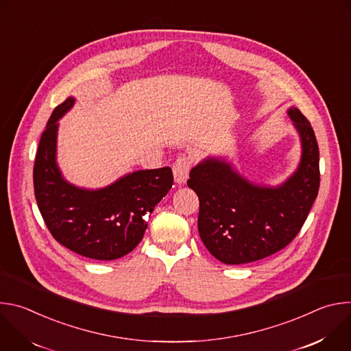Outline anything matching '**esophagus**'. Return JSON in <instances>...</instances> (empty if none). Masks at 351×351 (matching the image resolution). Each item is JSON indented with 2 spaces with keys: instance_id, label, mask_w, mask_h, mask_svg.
<instances>
[{
  "instance_id": "obj_1",
  "label": "esophagus",
  "mask_w": 351,
  "mask_h": 351,
  "mask_svg": "<svg viewBox=\"0 0 351 351\" xmlns=\"http://www.w3.org/2000/svg\"><path fill=\"white\" fill-rule=\"evenodd\" d=\"M193 165V158L190 156H180L178 157V160L173 164V176H175V182L179 184L186 183V180L189 179V172L191 169Z\"/></svg>"
}]
</instances>
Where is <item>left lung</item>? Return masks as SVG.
Instances as JSON below:
<instances>
[{"label":"left lung","mask_w":351,"mask_h":351,"mask_svg":"<svg viewBox=\"0 0 351 351\" xmlns=\"http://www.w3.org/2000/svg\"><path fill=\"white\" fill-rule=\"evenodd\" d=\"M287 114L302 137L303 156L282 186L250 183L217 158L190 171L187 186L199 199V237L225 264L253 263L285 248L303 228L318 195L319 149L314 129L300 110L291 107Z\"/></svg>","instance_id":"left-lung-1"}]
</instances>
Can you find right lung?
Here are the masks:
<instances>
[{"label":"right lung","instance_id":"add662e5","mask_svg":"<svg viewBox=\"0 0 351 351\" xmlns=\"http://www.w3.org/2000/svg\"><path fill=\"white\" fill-rule=\"evenodd\" d=\"M68 97L49 117L33 167L34 195L53 237L71 252L93 260H117L141 241L145 214L173 184L169 167L137 171L99 190H83L62 179L56 162L58 119L73 106Z\"/></svg>","mask_w":351,"mask_h":351}]
</instances>
